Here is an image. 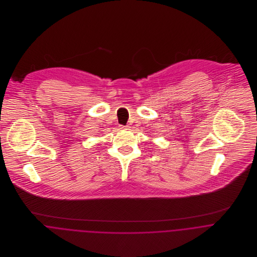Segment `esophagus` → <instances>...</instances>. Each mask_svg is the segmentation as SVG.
Returning <instances> with one entry per match:
<instances>
[{
  "label": "esophagus",
  "mask_w": 257,
  "mask_h": 257,
  "mask_svg": "<svg viewBox=\"0 0 257 257\" xmlns=\"http://www.w3.org/2000/svg\"><path fill=\"white\" fill-rule=\"evenodd\" d=\"M119 128L122 131H126V130H130V126L128 125H120Z\"/></svg>",
  "instance_id": "1"
}]
</instances>
